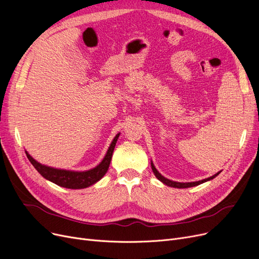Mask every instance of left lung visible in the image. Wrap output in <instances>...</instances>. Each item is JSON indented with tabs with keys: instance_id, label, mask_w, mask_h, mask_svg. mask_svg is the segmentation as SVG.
Instances as JSON below:
<instances>
[{
	"instance_id": "obj_1",
	"label": "left lung",
	"mask_w": 259,
	"mask_h": 259,
	"mask_svg": "<svg viewBox=\"0 0 259 259\" xmlns=\"http://www.w3.org/2000/svg\"><path fill=\"white\" fill-rule=\"evenodd\" d=\"M151 167H152V170H153V173H154V175H155L156 178H158L159 180H161V182H162L163 184H165L166 186L174 187V188H189V187L198 186V185H200V184H203V183L207 182V180H210V179L215 178L219 173H221V171H218L217 174H215V175H213V176H210V177H208V178L203 179V180H200V182H193V183H177V182H173V180H169V179H167V178H165V177H163V176L159 173V171L156 170V168L154 167L152 162H151Z\"/></svg>"
}]
</instances>
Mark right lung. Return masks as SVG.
<instances>
[{"label": "right lung", "instance_id": "1", "mask_svg": "<svg viewBox=\"0 0 259 259\" xmlns=\"http://www.w3.org/2000/svg\"><path fill=\"white\" fill-rule=\"evenodd\" d=\"M117 134L112 143L108 149V152L104 160L100 162L99 165H97L95 168H92L86 171H72V170H65V169H57L42 165L41 163L36 162L32 156H31L28 152H26L29 161L31 164L35 167V169L40 173L45 179L50 180V182L56 184L60 187L68 188V189H83V188L90 187L97 183L98 180L104 177V175L107 173V170L110 165L112 153L114 150V147L116 144V140L119 138Z\"/></svg>", "mask_w": 259, "mask_h": 259}]
</instances>
